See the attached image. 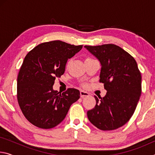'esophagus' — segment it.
<instances>
[{"mask_svg": "<svg viewBox=\"0 0 155 155\" xmlns=\"http://www.w3.org/2000/svg\"><path fill=\"white\" fill-rule=\"evenodd\" d=\"M80 95H81V98H84V97H87V96H90V94L87 92V91H85L81 90L80 91Z\"/></svg>", "mask_w": 155, "mask_h": 155, "instance_id": "obj_1", "label": "esophagus"}]
</instances>
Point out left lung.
Wrapping results in <instances>:
<instances>
[{
	"label": "left lung",
	"mask_w": 155,
	"mask_h": 155,
	"mask_svg": "<svg viewBox=\"0 0 155 155\" xmlns=\"http://www.w3.org/2000/svg\"><path fill=\"white\" fill-rule=\"evenodd\" d=\"M101 63L100 82L107 94L95 96L96 104L87 113L90 122L99 129H117L134 114L141 93V76L135 59L115 44L85 46Z\"/></svg>",
	"instance_id": "obj_1"
}]
</instances>
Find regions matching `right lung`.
<instances>
[{"label": "right lung", "instance_id": "right-lung-1", "mask_svg": "<svg viewBox=\"0 0 155 155\" xmlns=\"http://www.w3.org/2000/svg\"><path fill=\"white\" fill-rule=\"evenodd\" d=\"M82 48L55 40L39 44L26 55L18 76L17 98L22 114L34 126L56 127L80 98L77 89L61 94L52 86L56 77L64 74L68 59Z\"/></svg>", "mask_w": 155, "mask_h": 155}]
</instances>
